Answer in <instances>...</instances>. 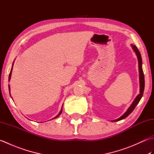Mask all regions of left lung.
Returning <instances> with one entry per match:
<instances>
[{"label":"left lung","mask_w":154,"mask_h":154,"mask_svg":"<svg viewBox=\"0 0 154 154\" xmlns=\"http://www.w3.org/2000/svg\"><path fill=\"white\" fill-rule=\"evenodd\" d=\"M131 47L132 48L134 51L136 53V55L137 56V58H138V68H139V77H140V94L137 95L136 97V99L134 100L133 101V103H132L128 109L126 110V112L124 113L123 115L121 116L120 118H119L118 119H116L114 120H112V122H117V121L121 120L122 119H124L125 118H126L129 114L131 113L134 109H135V107L136 106L137 104H138L140 102V99H142V95L143 94V91H144V75H143V72L142 69V57H141V54H140V51H138V48L135 45L131 44Z\"/></svg>","instance_id":"left-lung-1"}]
</instances>
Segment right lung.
Segmentation results:
<instances>
[{"mask_svg": "<svg viewBox=\"0 0 154 154\" xmlns=\"http://www.w3.org/2000/svg\"><path fill=\"white\" fill-rule=\"evenodd\" d=\"M13 65H14V62H13V63H12V69H11V73H10V74H9L8 81L11 80V74H12V68H13ZM8 89H9V93H10V94H11V92H10V91H11V87H10V86H9V85H8ZM62 108H63V105H62ZM62 108H61V110H60V113H59L56 116H55L54 118H53V119H52V120H53V119H57V118L60 115V114H61V112H62Z\"/></svg>", "mask_w": 154, "mask_h": 154, "instance_id": "1", "label": "right lung"}]
</instances>
